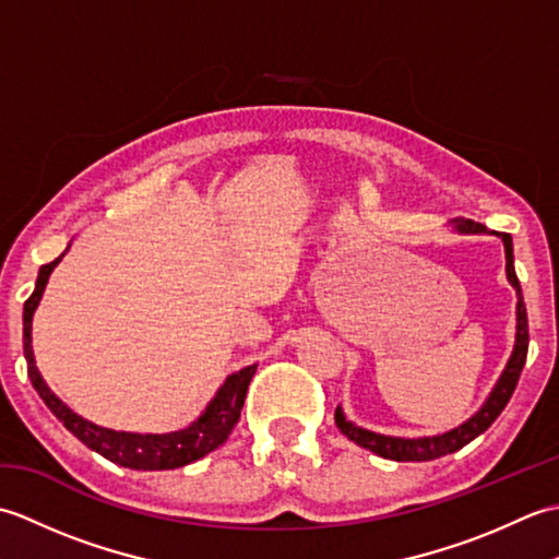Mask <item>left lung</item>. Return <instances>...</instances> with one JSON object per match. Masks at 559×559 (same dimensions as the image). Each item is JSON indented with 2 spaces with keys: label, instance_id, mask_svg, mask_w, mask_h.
Instances as JSON below:
<instances>
[{
  "label": "left lung",
  "instance_id": "8db88e82",
  "mask_svg": "<svg viewBox=\"0 0 559 559\" xmlns=\"http://www.w3.org/2000/svg\"><path fill=\"white\" fill-rule=\"evenodd\" d=\"M456 230L461 233H488L483 223L461 218L456 221ZM502 237L504 242V252H507V278L512 286L516 288L519 302H516V343H514V353L509 358L504 372L500 377V382L495 384L490 399L485 401V406L473 415L471 420H466L463 425H459L456 430L437 435V437H420V439H403V437H386V435H377L370 430H362V427H355L353 423H348L343 418L341 408H336L334 418H336V427L346 435L348 439H353L358 447H365L374 451L377 456H384L391 461H432L439 456L454 454L461 447H466L468 442H473L478 435H483L488 427L497 420V415L504 411V406L512 399L514 389L519 384V374L524 370L526 355H528V317H526V305H524V295H521V283L516 278L514 271V249H512V235L509 233H495Z\"/></svg>",
  "mask_w": 559,
  "mask_h": 559
}]
</instances>
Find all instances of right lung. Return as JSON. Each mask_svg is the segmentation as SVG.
Here are the masks:
<instances>
[{"mask_svg":"<svg viewBox=\"0 0 559 559\" xmlns=\"http://www.w3.org/2000/svg\"><path fill=\"white\" fill-rule=\"evenodd\" d=\"M59 259L50 261V264H45L40 269L35 290L26 300V305H23V353H26L28 377L35 391H38L40 399L45 401V406L55 413V418L62 420L67 430L76 439H81L88 449L98 451L100 456H105L112 463H120V466L134 468V471L180 468L201 456H206L209 451L218 449L233 432L235 423L240 420L247 386L252 382L257 365L242 367L240 372H235L225 379V384L218 389V394L213 396L204 415H201L197 423L185 427V430H177L170 435H134V432L105 430V427H98L79 418L76 413H71L64 403L52 394L50 386L43 382L38 367H35V360H33L31 324H33L35 307H38L43 290L47 286V278H50L52 269L59 264Z\"/></svg>","mask_w":559,"mask_h":559,"instance_id":"right-lung-1","label":"right lung"}]
</instances>
